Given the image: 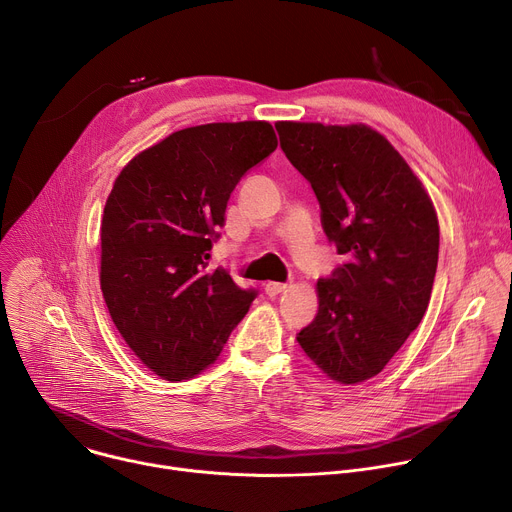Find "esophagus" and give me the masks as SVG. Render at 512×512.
I'll return each mask as SVG.
<instances>
[{
  "label": "esophagus",
  "mask_w": 512,
  "mask_h": 512,
  "mask_svg": "<svg viewBox=\"0 0 512 512\" xmlns=\"http://www.w3.org/2000/svg\"><path fill=\"white\" fill-rule=\"evenodd\" d=\"M287 289V283H277V281H269V283H265V291H267V296H279L281 291H285Z\"/></svg>",
  "instance_id": "obj_1"
}]
</instances>
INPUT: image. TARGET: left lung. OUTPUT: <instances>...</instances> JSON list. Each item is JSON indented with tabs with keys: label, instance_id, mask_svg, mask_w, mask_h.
<instances>
[{
	"label": "left lung",
	"instance_id": "1",
	"mask_svg": "<svg viewBox=\"0 0 512 512\" xmlns=\"http://www.w3.org/2000/svg\"><path fill=\"white\" fill-rule=\"evenodd\" d=\"M279 145L310 184L342 263L318 279L320 308L300 330L330 379L379 375L419 326L440 251V225L417 176L367 125L279 121Z\"/></svg>",
	"mask_w": 512,
	"mask_h": 512
}]
</instances>
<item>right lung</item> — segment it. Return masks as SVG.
Wrapping results in <instances>:
<instances>
[{"label":"right lung","mask_w":512,"mask_h":512,"mask_svg":"<svg viewBox=\"0 0 512 512\" xmlns=\"http://www.w3.org/2000/svg\"><path fill=\"white\" fill-rule=\"evenodd\" d=\"M277 148L265 121L172 133L117 176L101 223V289L123 340L168 381L221 354L259 291L208 269L231 192Z\"/></svg>","instance_id":"add662e5"}]
</instances>
